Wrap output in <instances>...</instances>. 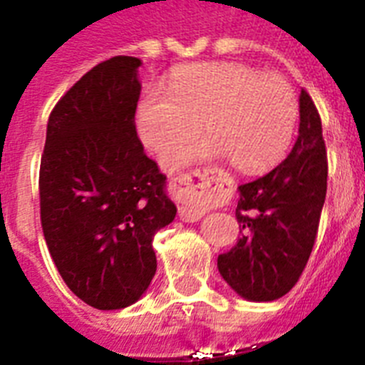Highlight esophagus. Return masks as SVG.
I'll use <instances>...</instances> for the list:
<instances>
[{
	"mask_svg": "<svg viewBox=\"0 0 365 365\" xmlns=\"http://www.w3.org/2000/svg\"><path fill=\"white\" fill-rule=\"evenodd\" d=\"M205 182L207 178L202 173H182L170 178L169 187L180 202L178 209L182 220H198L204 217L205 207L200 202V192L205 187Z\"/></svg>",
	"mask_w": 365,
	"mask_h": 365,
	"instance_id": "obj_1",
	"label": "esophagus"
}]
</instances>
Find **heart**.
<instances>
[{
  "mask_svg": "<svg viewBox=\"0 0 365 365\" xmlns=\"http://www.w3.org/2000/svg\"><path fill=\"white\" fill-rule=\"evenodd\" d=\"M297 112L287 78L235 62L192 64L174 71L169 91H145L135 108V132L145 147L165 152L204 124L207 138L173 148L165 161L174 167L224 154L235 169L259 173L284 156Z\"/></svg>",
  "mask_w": 365,
  "mask_h": 365,
  "instance_id": "1",
  "label": "heart"
}]
</instances>
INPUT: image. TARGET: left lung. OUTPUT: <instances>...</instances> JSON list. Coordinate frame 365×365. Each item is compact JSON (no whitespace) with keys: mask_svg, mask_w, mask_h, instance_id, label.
Returning a JSON list of instances; mask_svg holds the SVG:
<instances>
[{"mask_svg":"<svg viewBox=\"0 0 365 365\" xmlns=\"http://www.w3.org/2000/svg\"><path fill=\"white\" fill-rule=\"evenodd\" d=\"M327 170L322 119L303 90L292 152L274 170L239 185L235 215L242 237L218 255V272L237 294L250 301H274L299 281L318 235Z\"/></svg>","mask_w":365,"mask_h":365,"instance_id":"obj_1","label":"left lung"}]
</instances>
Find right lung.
Listing matches in <instances>:
<instances>
[{
	"label": "right lung",
	"mask_w": 365,
	"mask_h": 365,
	"mask_svg": "<svg viewBox=\"0 0 365 365\" xmlns=\"http://www.w3.org/2000/svg\"><path fill=\"white\" fill-rule=\"evenodd\" d=\"M134 56H113L60 97L40 161V220L51 257L78 299L132 305L156 274L154 235L176 207L135 132Z\"/></svg>",
	"instance_id": "obj_1"
}]
</instances>
